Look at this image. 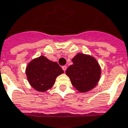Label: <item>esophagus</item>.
<instances>
[{
	"label": "esophagus",
	"instance_id": "1",
	"mask_svg": "<svg viewBox=\"0 0 128 128\" xmlns=\"http://www.w3.org/2000/svg\"><path fill=\"white\" fill-rule=\"evenodd\" d=\"M62 70H63L64 72L66 71V66H62Z\"/></svg>",
	"mask_w": 128,
	"mask_h": 128
}]
</instances>
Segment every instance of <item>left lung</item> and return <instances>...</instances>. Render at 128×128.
Listing matches in <instances>:
<instances>
[{
  "instance_id": "obj_1",
  "label": "left lung",
  "mask_w": 128,
  "mask_h": 128,
  "mask_svg": "<svg viewBox=\"0 0 128 128\" xmlns=\"http://www.w3.org/2000/svg\"><path fill=\"white\" fill-rule=\"evenodd\" d=\"M73 64L66 70L72 85L80 93H86L97 86L102 74L101 66L92 56L79 53L72 59Z\"/></svg>"
}]
</instances>
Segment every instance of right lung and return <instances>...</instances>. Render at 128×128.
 <instances>
[{"label": "right lung", "mask_w": 128, "mask_h": 128, "mask_svg": "<svg viewBox=\"0 0 128 128\" xmlns=\"http://www.w3.org/2000/svg\"><path fill=\"white\" fill-rule=\"evenodd\" d=\"M25 73L29 83L34 90L45 92L53 87L57 77L64 71L58 63L40 56L29 62Z\"/></svg>", "instance_id": "obj_1"}]
</instances>
